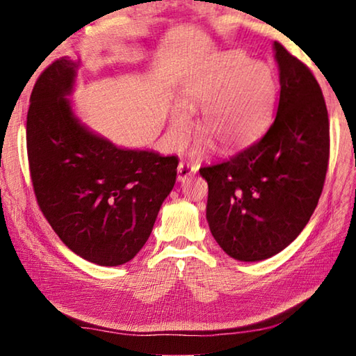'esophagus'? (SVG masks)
<instances>
[{"mask_svg": "<svg viewBox=\"0 0 356 356\" xmlns=\"http://www.w3.org/2000/svg\"><path fill=\"white\" fill-rule=\"evenodd\" d=\"M196 171H197V168L190 165L188 161H180L177 166V179L179 180L188 179L190 176H193V174H196Z\"/></svg>", "mask_w": 356, "mask_h": 356, "instance_id": "1", "label": "esophagus"}]
</instances>
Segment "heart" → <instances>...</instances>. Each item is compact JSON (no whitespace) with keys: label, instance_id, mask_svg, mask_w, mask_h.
Masks as SVG:
<instances>
[{"label":"heart","instance_id":"1","mask_svg":"<svg viewBox=\"0 0 356 356\" xmlns=\"http://www.w3.org/2000/svg\"><path fill=\"white\" fill-rule=\"evenodd\" d=\"M276 94L272 69L251 63L242 51H225L196 70L180 88V104L171 111V127L182 140L190 127L186 110L201 108L197 134L227 152L248 146L267 127Z\"/></svg>","mask_w":356,"mask_h":356}]
</instances>
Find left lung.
<instances>
[{
	"mask_svg": "<svg viewBox=\"0 0 356 356\" xmlns=\"http://www.w3.org/2000/svg\"><path fill=\"white\" fill-rule=\"evenodd\" d=\"M280 102L265 135L218 163L202 166L207 221L229 256L272 257L292 243L317 207L330 160V120L308 65L275 42Z\"/></svg>",
	"mask_w": 356,
	"mask_h": 356,
	"instance_id": "1",
	"label": "left lung"
}]
</instances>
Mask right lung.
<instances>
[{
	"label": "right lung",
	"instance_id": "obj_1",
	"mask_svg": "<svg viewBox=\"0 0 356 356\" xmlns=\"http://www.w3.org/2000/svg\"><path fill=\"white\" fill-rule=\"evenodd\" d=\"M76 64L39 75L26 118L29 174L39 209L65 246L99 265L134 259L177 176V156L119 149L75 119L65 95Z\"/></svg>",
	"mask_w": 356,
	"mask_h": 356
}]
</instances>
